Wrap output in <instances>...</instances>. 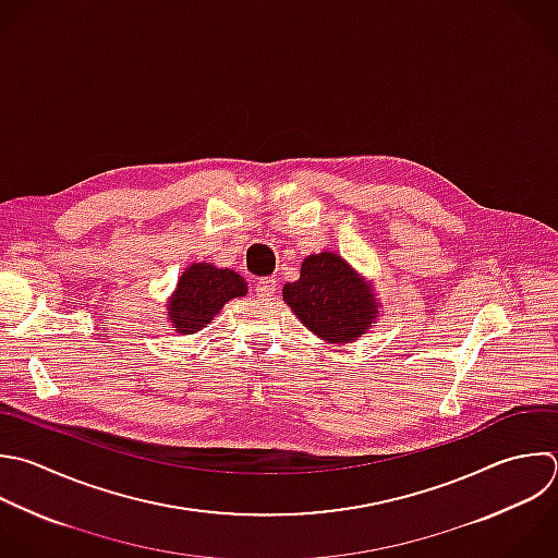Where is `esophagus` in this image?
Here are the masks:
<instances>
[{
    "label": "esophagus",
    "instance_id": "esophagus-1",
    "mask_svg": "<svg viewBox=\"0 0 558 558\" xmlns=\"http://www.w3.org/2000/svg\"><path fill=\"white\" fill-rule=\"evenodd\" d=\"M255 292H257V296H262V299L275 296V292H277V279H275V277L259 279L257 286H255Z\"/></svg>",
    "mask_w": 558,
    "mask_h": 558
}]
</instances>
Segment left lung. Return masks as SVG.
<instances>
[{"label":"left lung","mask_w":558,"mask_h":558,"mask_svg":"<svg viewBox=\"0 0 558 558\" xmlns=\"http://www.w3.org/2000/svg\"><path fill=\"white\" fill-rule=\"evenodd\" d=\"M283 301L325 342H351L377 318L373 288L336 253L307 255L301 277L283 286Z\"/></svg>","instance_id":"8db88e82"}]
</instances>
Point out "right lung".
<instances>
[{
    "label": "right lung",
    "instance_id": "1",
    "mask_svg": "<svg viewBox=\"0 0 558 558\" xmlns=\"http://www.w3.org/2000/svg\"><path fill=\"white\" fill-rule=\"evenodd\" d=\"M246 292L248 286L238 272L211 264H192L181 275L168 301L170 323L181 336L196 333L214 320L227 301L244 296Z\"/></svg>",
    "mask_w": 558,
    "mask_h": 558
}]
</instances>
